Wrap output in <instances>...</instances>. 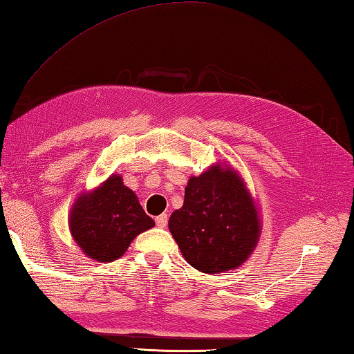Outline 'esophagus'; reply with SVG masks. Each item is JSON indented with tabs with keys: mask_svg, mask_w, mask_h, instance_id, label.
<instances>
[{
	"mask_svg": "<svg viewBox=\"0 0 354 354\" xmlns=\"http://www.w3.org/2000/svg\"><path fill=\"white\" fill-rule=\"evenodd\" d=\"M167 223H169V216H167V214H160L159 216H156V226L158 227H165Z\"/></svg>",
	"mask_w": 354,
	"mask_h": 354,
	"instance_id": "1",
	"label": "esophagus"
}]
</instances>
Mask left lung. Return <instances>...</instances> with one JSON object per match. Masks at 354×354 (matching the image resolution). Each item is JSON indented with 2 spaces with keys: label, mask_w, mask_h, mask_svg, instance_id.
Returning <instances> with one entry per match:
<instances>
[{
  "label": "left lung",
  "mask_w": 354,
  "mask_h": 354,
  "mask_svg": "<svg viewBox=\"0 0 354 354\" xmlns=\"http://www.w3.org/2000/svg\"><path fill=\"white\" fill-rule=\"evenodd\" d=\"M169 229L190 266L215 274L232 271L249 259L261 226L239 171L215 164L189 179L183 207L171 214Z\"/></svg>",
  "instance_id": "obj_1"
}]
</instances>
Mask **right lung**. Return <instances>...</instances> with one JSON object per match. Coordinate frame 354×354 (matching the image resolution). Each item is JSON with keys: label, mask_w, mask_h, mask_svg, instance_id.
Returning a JSON list of instances; mask_svg holds the SVG:
<instances>
[{"label": "right lung", "mask_w": 354, "mask_h": 354, "mask_svg": "<svg viewBox=\"0 0 354 354\" xmlns=\"http://www.w3.org/2000/svg\"><path fill=\"white\" fill-rule=\"evenodd\" d=\"M155 226L122 176L111 175L89 194L75 199L69 214L74 241L89 259L110 263L120 259L139 234Z\"/></svg>", "instance_id": "obj_1"}]
</instances>
